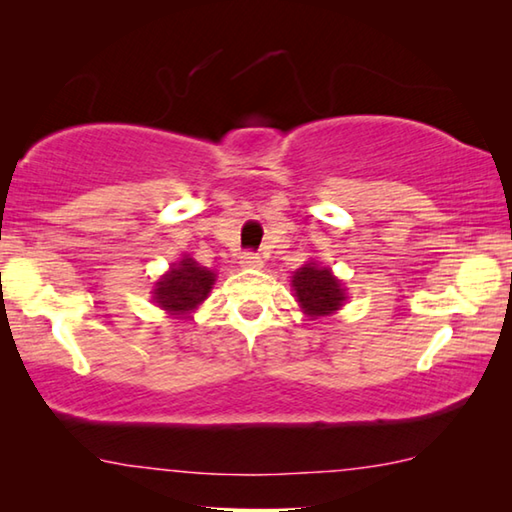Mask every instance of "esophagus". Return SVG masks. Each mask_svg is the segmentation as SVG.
I'll return each mask as SVG.
<instances>
[{"label":"esophagus","mask_w":512,"mask_h":512,"mask_svg":"<svg viewBox=\"0 0 512 512\" xmlns=\"http://www.w3.org/2000/svg\"><path fill=\"white\" fill-rule=\"evenodd\" d=\"M239 264L244 266V268H262V264H264V259L259 257L257 253H241V257H239Z\"/></svg>","instance_id":"34e87169"}]
</instances>
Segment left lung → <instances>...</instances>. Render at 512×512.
<instances>
[{
	"label": "left lung",
	"mask_w": 512,
	"mask_h": 512,
	"mask_svg": "<svg viewBox=\"0 0 512 512\" xmlns=\"http://www.w3.org/2000/svg\"><path fill=\"white\" fill-rule=\"evenodd\" d=\"M291 287L296 291V300L309 318L329 316L339 311L345 302V289L339 277H334L327 266L314 262L298 268L291 277Z\"/></svg>",
	"instance_id": "obj_1"
}]
</instances>
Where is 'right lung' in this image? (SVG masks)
I'll return each instance as SVG.
<instances>
[{
	"mask_svg": "<svg viewBox=\"0 0 512 512\" xmlns=\"http://www.w3.org/2000/svg\"><path fill=\"white\" fill-rule=\"evenodd\" d=\"M214 280V271L185 255L155 282V289L151 291L153 302H158V307L171 316L187 318V314H192L210 296Z\"/></svg>",
	"mask_w": 512,
	"mask_h": 512,
	"instance_id": "obj_1",
	"label": "right lung"
}]
</instances>
